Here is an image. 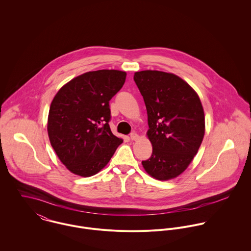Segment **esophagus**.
<instances>
[{
    "label": "esophagus",
    "mask_w": 251,
    "mask_h": 251,
    "mask_svg": "<svg viewBox=\"0 0 251 251\" xmlns=\"http://www.w3.org/2000/svg\"><path fill=\"white\" fill-rule=\"evenodd\" d=\"M130 139H131V140H136V139H138V135H137V133H136V132H132V133H130Z\"/></svg>",
    "instance_id": "1"
}]
</instances>
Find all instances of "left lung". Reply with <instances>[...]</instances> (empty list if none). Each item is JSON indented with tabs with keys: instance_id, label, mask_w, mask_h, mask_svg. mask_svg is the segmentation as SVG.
<instances>
[{
	"instance_id": "8db88e82",
	"label": "left lung",
	"mask_w": 251,
	"mask_h": 251,
	"mask_svg": "<svg viewBox=\"0 0 251 251\" xmlns=\"http://www.w3.org/2000/svg\"><path fill=\"white\" fill-rule=\"evenodd\" d=\"M148 114V138L152 153L144 169L154 179L181 174L192 161L205 134V115L196 92L179 76L158 71L133 77Z\"/></svg>"
}]
</instances>
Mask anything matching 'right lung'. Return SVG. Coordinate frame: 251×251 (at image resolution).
<instances>
[{
    "mask_svg": "<svg viewBox=\"0 0 251 251\" xmlns=\"http://www.w3.org/2000/svg\"><path fill=\"white\" fill-rule=\"evenodd\" d=\"M126 73L89 72L63 86L49 109L47 130L51 146L75 175L90 177L106 166L123 139L109 126V100L122 89Z\"/></svg>",
    "mask_w": 251,
    "mask_h": 251,
    "instance_id": "1",
    "label": "right lung"
}]
</instances>
